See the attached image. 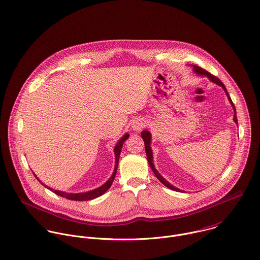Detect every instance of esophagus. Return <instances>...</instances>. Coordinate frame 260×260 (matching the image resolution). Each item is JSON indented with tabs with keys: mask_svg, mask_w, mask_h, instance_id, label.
<instances>
[{
	"mask_svg": "<svg viewBox=\"0 0 260 260\" xmlns=\"http://www.w3.org/2000/svg\"><path fill=\"white\" fill-rule=\"evenodd\" d=\"M144 127V121L141 118H136L132 122V128L135 132H140Z\"/></svg>",
	"mask_w": 260,
	"mask_h": 260,
	"instance_id": "1",
	"label": "esophagus"
}]
</instances>
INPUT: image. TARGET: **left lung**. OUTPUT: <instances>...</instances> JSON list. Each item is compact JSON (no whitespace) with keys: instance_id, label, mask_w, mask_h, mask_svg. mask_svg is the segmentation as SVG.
I'll list each match as a JSON object with an SVG mask.
<instances>
[{"instance_id":"obj_1","label":"left lung","mask_w":260,"mask_h":260,"mask_svg":"<svg viewBox=\"0 0 260 260\" xmlns=\"http://www.w3.org/2000/svg\"><path fill=\"white\" fill-rule=\"evenodd\" d=\"M192 67H193V72L197 74V75H199V76H206V77H208V79H210L213 83H215V84H217V85H219V86H221L223 89H224V91H225V93H226V95H227V97H228V99H229V101H230V103H231V105H232V107H233V109H234V117H233V120L235 121V123L236 124H238V120H237V116H236V109H235V106H234V104H233V102H232V100H231V97H230V95H229V93H228V91H227V89H226V87H225V85L222 83V81L221 80H219L217 77H215V76H213L212 74H210L208 71H206V70H204V69H202L201 67H199V66H196V64H192ZM141 136H142V138H143V140H144V143H145V149H146V154H147V159H148V162H149V165H150V167H151V169L153 170V172H154V174L156 175V177L159 179V181L162 183V184H164L166 187H168V188H170V189H172V190H175V191H181L179 188H177V187H175V186H173L172 184H170L157 170H156V168H155V165H154V163H153V152H152V149H151V142H152V136H151V134H150V132H148V131H143L142 133H141Z\"/></svg>"}]
</instances>
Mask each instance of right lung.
<instances>
[{
	"label": "right lung",
	"instance_id": "1",
	"mask_svg": "<svg viewBox=\"0 0 260 260\" xmlns=\"http://www.w3.org/2000/svg\"><path fill=\"white\" fill-rule=\"evenodd\" d=\"M129 137L128 134H124L123 137L116 143L115 147H114V155H115V166H114V170H113V173L111 175V177L103 184L101 185L100 187L96 188V189H93V190H90V191H87V192H80V193H68V192H64V191H60V190H54L50 187H48L47 185H44L37 177L36 175L34 174V176L38 179V181L43 184L47 189H49L50 191H52L53 193L61 197V198H64V199H68V200H71V201H78V202H84V201H90V200H94L100 196H102L103 193H105L111 186L113 180H114V177H115V174H116V171H117V166H118V161H119V156H120V152H121V148H122V145L124 143L125 140H127Z\"/></svg>",
	"mask_w": 260,
	"mask_h": 260
}]
</instances>
